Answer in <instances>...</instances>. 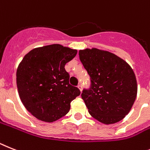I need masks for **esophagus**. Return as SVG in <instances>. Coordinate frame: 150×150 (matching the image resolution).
<instances>
[{
	"label": "esophagus",
	"mask_w": 150,
	"mask_h": 150,
	"mask_svg": "<svg viewBox=\"0 0 150 150\" xmlns=\"http://www.w3.org/2000/svg\"><path fill=\"white\" fill-rule=\"evenodd\" d=\"M78 88H79V90L81 91H82V85H81V84H79V85H78Z\"/></svg>",
	"instance_id": "1"
}]
</instances>
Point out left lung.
Segmentation results:
<instances>
[{"label":"left lung","instance_id":"1","mask_svg":"<svg viewBox=\"0 0 150 150\" xmlns=\"http://www.w3.org/2000/svg\"><path fill=\"white\" fill-rule=\"evenodd\" d=\"M79 59L90 76L91 86L81 98L89 114L105 124H115L128 114L135 101V74L124 60L93 48L79 51Z\"/></svg>","mask_w":150,"mask_h":150}]
</instances>
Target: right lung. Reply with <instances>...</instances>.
Returning a JSON list of instances; mask_svg holds the SVG:
<instances>
[{"instance_id":"obj_1","label":"right lung","mask_w":150,"mask_h":150,"mask_svg":"<svg viewBox=\"0 0 150 150\" xmlns=\"http://www.w3.org/2000/svg\"><path fill=\"white\" fill-rule=\"evenodd\" d=\"M77 50L52 44L33 49L17 70L19 95L26 110L45 122H54L70 110L71 102L81 91L69 84L65 65Z\"/></svg>"}]
</instances>
